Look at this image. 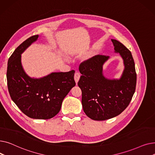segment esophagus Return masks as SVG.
I'll use <instances>...</instances> for the list:
<instances>
[{"mask_svg": "<svg viewBox=\"0 0 155 155\" xmlns=\"http://www.w3.org/2000/svg\"><path fill=\"white\" fill-rule=\"evenodd\" d=\"M80 73H78V72H76L75 73V75H74V79H75V82H76L77 84L78 80L80 79Z\"/></svg>", "mask_w": 155, "mask_h": 155, "instance_id": "34e87169", "label": "esophagus"}]
</instances>
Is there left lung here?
<instances>
[{"instance_id": "1", "label": "left lung", "mask_w": 155, "mask_h": 155, "mask_svg": "<svg viewBox=\"0 0 155 155\" xmlns=\"http://www.w3.org/2000/svg\"><path fill=\"white\" fill-rule=\"evenodd\" d=\"M116 53L123 60L124 69L119 79H108L103 75V64L109 56L96 55L80 64L82 76L78 82L82 93L85 114L95 120L114 117L128 106L134 94L136 73L132 54L116 39H111Z\"/></svg>"}]
</instances>
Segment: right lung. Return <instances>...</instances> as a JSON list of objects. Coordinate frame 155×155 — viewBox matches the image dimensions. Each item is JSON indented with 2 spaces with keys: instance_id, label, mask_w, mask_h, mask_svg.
<instances>
[{
  "instance_id": "obj_1",
  "label": "right lung",
  "mask_w": 155,
  "mask_h": 155,
  "mask_svg": "<svg viewBox=\"0 0 155 155\" xmlns=\"http://www.w3.org/2000/svg\"><path fill=\"white\" fill-rule=\"evenodd\" d=\"M39 36H32L21 43L8 60V90L13 102L30 118L49 119L61 109L62 102L75 85V71L53 72L42 78L29 77L21 63V54Z\"/></svg>"
}]
</instances>
